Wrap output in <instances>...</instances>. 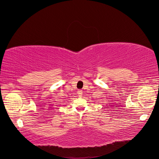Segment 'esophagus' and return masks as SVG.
<instances>
[{
  "instance_id": "1",
  "label": "esophagus",
  "mask_w": 159,
  "mask_h": 159,
  "mask_svg": "<svg viewBox=\"0 0 159 159\" xmlns=\"http://www.w3.org/2000/svg\"><path fill=\"white\" fill-rule=\"evenodd\" d=\"M78 95H79V97H81L83 95V91L82 90H79L78 91Z\"/></svg>"
}]
</instances>
